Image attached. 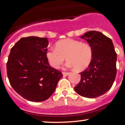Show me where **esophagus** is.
<instances>
[{
	"instance_id": "34e87169",
	"label": "esophagus",
	"mask_w": 125,
	"mask_h": 125,
	"mask_svg": "<svg viewBox=\"0 0 125 125\" xmlns=\"http://www.w3.org/2000/svg\"><path fill=\"white\" fill-rule=\"evenodd\" d=\"M62 74L64 76H68L69 74H70L69 72H62Z\"/></svg>"
}]
</instances>
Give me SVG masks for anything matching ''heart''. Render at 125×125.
Masks as SVG:
<instances>
[{"label":"heart","mask_w":125,"mask_h":125,"mask_svg":"<svg viewBox=\"0 0 125 125\" xmlns=\"http://www.w3.org/2000/svg\"><path fill=\"white\" fill-rule=\"evenodd\" d=\"M49 63L58 69L66 56L65 67L69 69L83 70L89 65L93 57V50L89 44L72 39L59 41L55 48H50L46 52Z\"/></svg>","instance_id":"obj_1"}]
</instances>
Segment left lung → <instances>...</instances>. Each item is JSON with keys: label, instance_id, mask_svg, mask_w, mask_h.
<instances>
[{"label": "left lung", "instance_id": "left-lung-1", "mask_svg": "<svg viewBox=\"0 0 125 125\" xmlns=\"http://www.w3.org/2000/svg\"><path fill=\"white\" fill-rule=\"evenodd\" d=\"M80 38L91 46L93 57L86 69L80 73L81 80L74 89L82 96L95 98L106 93L114 82L117 54L112 40L100 31H87Z\"/></svg>", "mask_w": 125, "mask_h": 125}]
</instances>
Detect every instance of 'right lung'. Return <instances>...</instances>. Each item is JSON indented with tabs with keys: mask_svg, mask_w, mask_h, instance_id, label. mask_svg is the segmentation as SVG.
<instances>
[{
	"mask_svg": "<svg viewBox=\"0 0 125 125\" xmlns=\"http://www.w3.org/2000/svg\"><path fill=\"white\" fill-rule=\"evenodd\" d=\"M46 38L21 39L11 49L7 74L12 87L31 102H42L53 94L62 73L49 65L46 56Z\"/></svg>",
	"mask_w": 125,
	"mask_h": 125,
	"instance_id": "add662e5",
	"label": "right lung"
}]
</instances>
